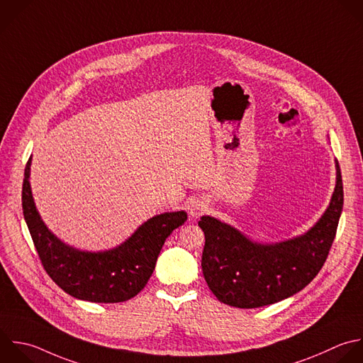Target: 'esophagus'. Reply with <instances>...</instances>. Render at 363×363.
<instances>
[{"label":"esophagus","mask_w":363,"mask_h":363,"mask_svg":"<svg viewBox=\"0 0 363 363\" xmlns=\"http://www.w3.org/2000/svg\"><path fill=\"white\" fill-rule=\"evenodd\" d=\"M207 208V204L204 201H200V200H196L191 203L190 208H189V214L191 218H199Z\"/></svg>","instance_id":"esophagus-1"}]
</instances>
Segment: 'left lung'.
Returning <instances> with one entry per match:
<instances>
[{
    "label": "left lung",
    "instance_id": "8db88e82",
    "mask_svg": "<svg viewBox=\"0 0 363 363\" xmlns=\"http://www.w3.org/2000/svg\"><path fill=\"white\" fill-rule=\"evenodd\" d=\"M335 169L329 206L301 235L267 244L211 216L200 218L206 237L203 275L218 301L235 308H259L292 296L316 277L333 242L343 206L337 160Z\"/></svg>",
    "mask_w": 363,
    "mask_h": 363
}]
</instances>
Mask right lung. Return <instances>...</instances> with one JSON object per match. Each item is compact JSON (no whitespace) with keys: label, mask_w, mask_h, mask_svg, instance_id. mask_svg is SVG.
I'll use <instances>...</instances> for the list:
<instances>
[{"label":"right lung","mask_w":363,"mask_h":363,"mask_svg":"<svg viewBox=\"0 0 363 363\" xmlns=\"http://www.w3.org/2000/svg\"><path fill=\"white\" fill-rule=\"evenodd\" d=\"M30 157L23 183V211L41 262L67 294L74 298L113 303L138 295L153 274L157 257L166 238L183 225L187 213L170 211L157 214L115 248L85 251L65 244L43 221L31 190Z\"/></svg>","instance_id":"right-lung-1"}]
</instances>
